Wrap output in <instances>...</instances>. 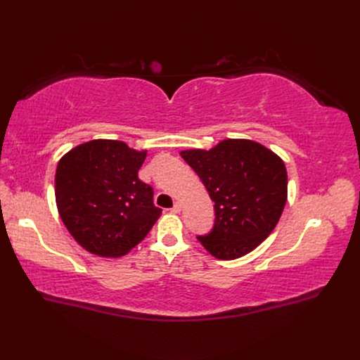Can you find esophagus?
Wrapping results in <instances>:
<instances>
[{
	"label": "esophagus",
	"instance_id": "1",
	"mask_svg": "<svg viewBox=\"0 0 360 360\" xmlns=\"http://www.w3.org/2000/svg\"><path fill=\"white\" fill-rule=\"evenodd\" d=\"M171 212L172 213H180L181 212V204L180 202H176L172 205V209H171Z\"/></svg>",
	"mask_w": 360,
	"mask_h": 360
}]
</instances>
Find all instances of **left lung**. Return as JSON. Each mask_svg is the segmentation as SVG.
<instances>
[{"instance_id": "1", "label": "left lung", "mask_w": 360, "mask_h": 360, "mask_svg": "<svg viewBox=\"0 0 360 360\" xmlns=\"http://www.w3.org/2000/svg\"><path fill=\"white\" fill-rule=\"evenodd\" d=\"M180 156L214 201L213 230L198 240L217 259L240 258L275 230L288 195L285 163L250 139H224L210 150Z\"/></svg>"}]
</instances>
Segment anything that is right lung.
I'll list each match as a JSON object with an SVG mask.
<instances>
[{
    "label": "right lung",
    "instance_id": "1",
    "mask_svg": "<svg viewBox=\"0 0 360 360\" xmlns=\"http://www.w3.org/2000/svg\"><path fill=\"white\" fill-rule=\"evenodd\" d=\"M147 150L123 141L93 139L64 155L56 172V201L63 224L85 250L118 258L132 250L162 210L153 189L138 179Z\"/></svg>",
    "mask_w": 360,
    "mask_h": 360
}]
</instances>
